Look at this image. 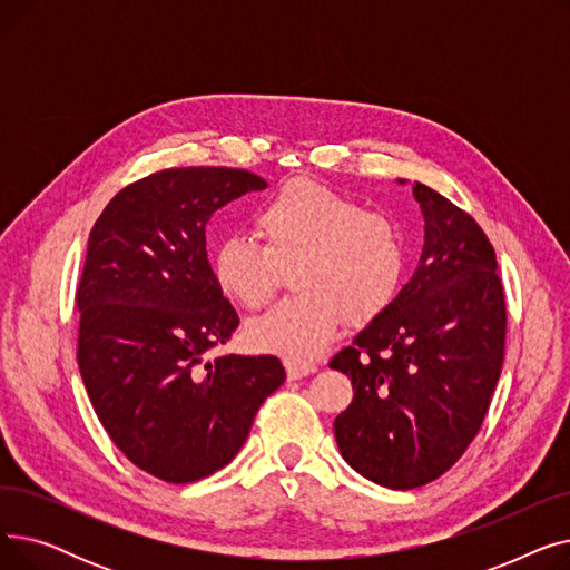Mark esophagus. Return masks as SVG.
<instances>
[{
	"instance_id": "obj_1",
	"label": "esophagus",
	"mask_w": 570,
	"mask_h": 570,
	"mask_svg": "<svg viewBox=\"0 0 570 570\" xmlns=\"http://www.w3.org/2000/svg\"><path fill=\"white\" fill-rule=\"evenodd\" d=\"M314 372H316V367L309 365V363H293V361L286 363V374H288L291 381L305 379V376H309V374H314Z\"/></svg>"
}]
</instances>
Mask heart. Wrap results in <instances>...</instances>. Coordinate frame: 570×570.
Masks as SVG:
<instances>
[{"label": "heart", "instance_id": "obj_1", "mask_svg": "<svg viewBox=\"0 0 570 570\" xmlns=\"http://www.w3.org/2000/svg\"><path fill=\"white\" fill-rule=\"evenodd\" d=\"M263 247L230 235L213 254V275L230 303L254 309L291 271V301L245 327L247 344L288 361H312L331 344L344 316L367 325L393 305L404 277L400 228L314 179H291L254 215Z\"/></svg>", "mask_w": 570, "mask_h": 570}]
</instances>
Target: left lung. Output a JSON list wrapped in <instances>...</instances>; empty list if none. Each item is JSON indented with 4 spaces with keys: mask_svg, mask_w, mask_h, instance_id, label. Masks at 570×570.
Instances as JSON below:
<instances>
[{
    "mask_svg": "<svg viewBox=\"0 0 570 570\" xmlns=\"http://www.w3.org/2000/svg\"><path fill=\"white\" fill-rule=\"evenodd\" d=\"M413 198L425 222L421 261L393 305L331 361L353 383L335 421L340 453L391 490L432 483L464 455L490 409L505 340L488 235L423 183H413Z\"/></svg>",
    "mask_w": 570,
    "mask_h": 570,
    "instance_id": "8db88e82",
    "label": "left lung"
}]
</instances>
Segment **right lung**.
<instances>
[{"label":"right lung","mask_w":570,"mask_h":570,"mask_svg":"<svg viewBox=\"0 0 570 570\" xmlns=\"http://www.w3.org/2000/svg\"><path fill=\"white\" fill-rule=\"evenodd\" d=\"M265 187L239 168H168L119 191L89 233L80 376L112 443L166 483L226 466L286 379L275 355L207 357L239 318L215 282L205 226Z\"/></svg>","instance_id":"obj_1"}]
</instances>
